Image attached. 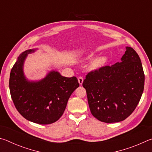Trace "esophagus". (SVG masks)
<instances>
[{
  "instance_id": "1",
  "label": "esophagus",
  "mask_w": 152,
  "mask_h": 152,
  "mask_svg": "<svg viewBox=\"0 0 152 152\" xmlns=\"http://www.w3.org/2000/svg\"><path fill=\"white\" fill-rule=\"evenodd\" d=\"M78 82H79L80 85H82V83H83V81H84L83 78H82V76H80V77H78Z\"/></svg>"
}]
</instances>
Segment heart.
Returning a JSON list of instances; mask_svg holds the SVG:
<instances>
[{"label":"heart","mask_w":152,"mask_h":152,"mask_svg":"<svg viewBox=\"0 0 152 152\" xmlns=\"http://www.w3.org/2000/svg\"><path fill=\"white\" fill-rule=\"evenodd\" d=\"M94 53H89L88 55L86 56V60H91L92 58H94ZM108 61V58L105 56H99V57L96 58L94 59L93 60L91 64V66H90V68H91V70H99L102 67H103L105 64L107 63Z\"/></svg>","instance_id":"1"}]
</instances>
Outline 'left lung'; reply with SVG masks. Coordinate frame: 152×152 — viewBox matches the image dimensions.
Segmentation results:
<instances>
[{"label":"left lung","mask_w":152,"mask_h":152,"mask_svg":"<svg viewBox=\"0 0 152 152\" xmlns=\"http://www.w3.org/2000/svg\"><path fill=\"white\" fill-rule=\"evenodd\" d=\"M145 76L137 52L126 47L120 62L87 74L82 86L86 89L92 115L104 123L125 120L140 101Z\"/></svg>","instance_id":"8db88e82"}]
</instances>
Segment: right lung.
<instances>
[{
    "label": "right lung",
    "mask_w": 152,
    "mask_h": 152,
    "mask_svg": "<svg viewBox=\"0 0 152 152\" xmlns=\"http://www.w3.org/2000/svg\"><path fill=\"white\" fill-rule=\"evenodd\" d=\"M38 49H31L20 53L10 74L9 88L16 109L25 119L41 125L58 121L66 109L69 98L79 86L75 76H62L51 70L39 80H29L23 67L28 54Z\"/></svg>",
    "instance_id": "add662e5"
}]
</instances>
